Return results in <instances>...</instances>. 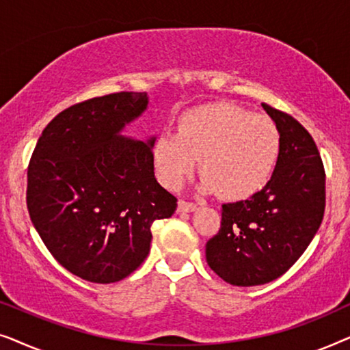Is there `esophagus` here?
Listing matches in <instances>:
<instances>
[{
	"mask_svg": "<svg viewBox=\"0 0 350 350\" xmlns=\"http://www.w3.org/2000/svg\"><path fill=\"white\" fill-rule=\"evenodd\" d=\"M198 210V205L193 202H186V200H178V212L183 213H191Z\"/></svg>",
	"mask_w": 350,
	"mask_h": 350,
	"instance_id": "esophagus-1",
	"label": "esophagus"
}]
</instances>
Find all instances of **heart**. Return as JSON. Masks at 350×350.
<instances>
[{"mask_svg": "<svg viewBox=\"0 0 350 350\" xmlns=\"http://www.w3.org/2000/svg\"><path fill=\"white\" fill-rule=\"evenodd\" d=\"M280 156V133L272 119L218 102L188 109L176 133H161L152 145L157 180L176 189L193 174L196 159L204 193L229 200L252 198L269 183Z\"/></svg>", "mask_w": 350, "mask_h": 350, "instance_id": "obj_1", "label": "heart"}]
</instances>
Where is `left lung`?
<instances>
[{
	"label": "left lung",
	"mask_w": 350,
	"mask_h": 350,
	"mask_svg": "<svg viewBox=\"0 0 350 350\" xmlns=\"http://www.w3.org/2000/svg\"><path fill=\"white\" fill-rule=\"evenodd\" d=\"M280 133L269 183L247 200L223 204L221 228L205 245L213 272L237 286L285 274L319 231L325 212V170L310 133L290 114L262 103Z\"/></svg>",
	"instance_id": "obj_1"
}]
</instances>
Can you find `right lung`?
<instances>
[{
	"label": "right lung",
	"mask_w": 350,
	"mask_h": 350,
	"mask_svg": "<svg viewBox=\"0 0 350 350\" xmlns=\"http://www.w3.org/2000/svg\"><path fill=\"white\" fill-rule=\"evenodd\" d=\"M146 107V92L76 103L47 124L28 164L33 226L66 271L94 284L132 274L150 253L151 224L176 208L154 176V137L121 135Z\"/></svg>",
	"instance_id": "obj_1"
}]
</instances>
